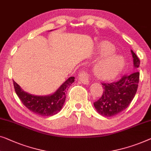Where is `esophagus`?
I'll return each mask as SVG.
<instances>
[{"instance_id":"1","label":"esophagus","mask_w":151,"mask_h":151,"mask_svg":"<svg viewBox=\"0 0 151 151\" xmlns=\"http://www.w3.org/2000/svg\"><path fill=\"white\" fill-rule=\"evenodd\" d=\"M78 79H79L83 84H88L89 82L88 74L87 73V72L84 71H80L79 74H78Z\"/></svg>"}]
</instances>
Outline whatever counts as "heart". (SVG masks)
Wrapping results in <instances>:
<instances>
[{
  "instance_id": "obj_1",
  "label": "heart",
  "mask_w": 151,
  "mask_h": 151,
  "mask_svg": "<svg viewBox=\"0 0 151 151\" xmlns=\"http://www.w3.org/2000/svg\"><path fill=\"white\" fill-rule=\"evenodd\" d=\"M114 47L109 43H105L99 47V52L103 56L95 67L96 75L102 79H112L123 69L124 60L121 56L113 54Z\"/></svg>"
}]
</instances>
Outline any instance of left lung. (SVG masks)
I'll return each mask as SVG.
<instances>
[{"label":"left lung","mask_w":151,"mask_h":151,"mask_svg":"<svg viewBox=\"0 0 151 151\" xmlns=\"http://www.w3.org/2000/svg\"><path fill=\"white\" fill-rule=\"evenodd\" d=\"M134 67H139V61L132 50ZM139 80V73L135 72L130 75H124L118 81L101 82L103 94L94 103L98 113L104 116H113L127 108L136 93Z\"/></svg>","instance_id":"obj_1"}]
</instances>
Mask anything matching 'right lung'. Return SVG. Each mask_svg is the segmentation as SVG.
<instances>
[{"label":"right lung","mask_w":151,"mask_h":151,"mask_svg":"<svg viewBox=\"0 0 151 151\" xmlns=\"http://www.w3.org/2000/svg\"><path fill=\"white\" fill-rule=\"evenodd\" d=\"M74 82V77H70L61 85L53 95L50 96H35L22 90L20 86L14 81L15 91L24 106L31 112L43 116L57 114L62 109L66 99V92Z\"/></svg>","instance_id":"right-lung-1"}]
</instances>
